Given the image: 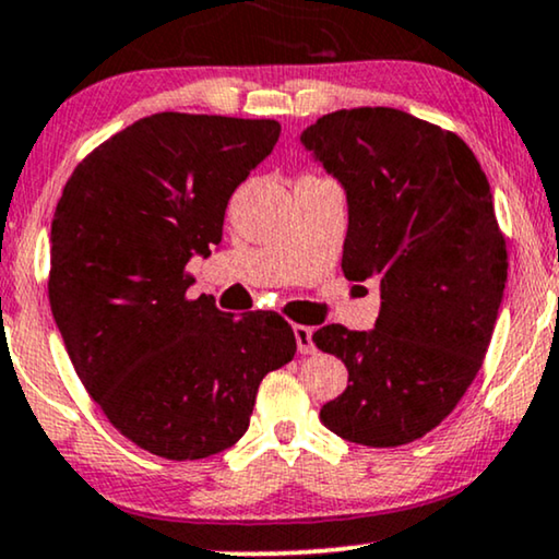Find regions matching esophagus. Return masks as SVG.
I'll use <instances>...</instances> for the list:
<instances>
[{
  "label": "esophagus",
  "instance_id": "esophagus-1",
  "mask_svg": "<svg viewBox=\"0 0 559 559\" xmlns=\"http://www.w3.org/2000/svg\"><path fill=\"white\" fill-rule=\"evenodd\" d=\"M312 335L314 330L307 328V324H294V337H296V348H299V353H314Z\"/></svg>",
  "mask_w": 559,
  "mask_h": 559
}]
</instances>
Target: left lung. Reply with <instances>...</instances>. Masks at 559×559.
<instances>
[{"label":"left lung","mask_w":559,"mask_h":559,"mask_svg":"<svg viewBox=\"0 0 559 559\" xmlns=\"http://www.w3.org/2000/svg\"><path fill=\"white\" fill-rule=\"evenodd\" d=\"M301 144L348 198L345 278L381 294L373 330L312 335L348 369L320 420L345 441L402 447L447 418L483 369L508 275L490 182L456 133L394 108L328 112Z\"/></svg>","instance_id":"left-lung-1"}]
</instances>
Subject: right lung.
Listing matches in <instances>:
<instances>
[{"instance_id": "add662e5", "label": "right lung", "mask_w": 559, "mask_h": 559, "mask_svg": "<svg viewBox=\"0 0 559 559\" xmlns=\"http://www.w3.org/2000/svg\"><path fill=\"white\" fill-rule=\"evenodd\" d=\"M271 118L154 112L87 154L51 224L48 299L90 397L150 454L235 447L258 386L296 353L275 312L188 299V260L222 242L224 211L273 152Z\"/></svg>"}]
</instances>
